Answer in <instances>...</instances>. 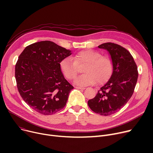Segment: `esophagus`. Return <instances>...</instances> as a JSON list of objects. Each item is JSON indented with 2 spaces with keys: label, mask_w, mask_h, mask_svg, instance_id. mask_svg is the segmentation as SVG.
<instances>
[{
  "label": "esophagus",
  "mask_w": 153,
  "mask_h": 153,
  "mask_svg": "<svg viewBox=\"0 0 153 153\" xmlns=\"http://www.w3.org/2000/svg\"><path fill=\"white\" fill-rule=\"evenodd\" d=\"M76 89H81V90H84L85 88L84 87H75Z\"/></svg>",
  "instance_id": "1"
}]
</instances>
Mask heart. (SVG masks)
Returning <instances> with one entry per match:
<instances>
[{
  "label": "heart",
  "instance_id": "heart-1",
  "mask_svg": "<svg viewBox=\"0 0 153 153\" xmlns=\"http://www.w3.org/2000/svg\"><path fill=\"white\" fill-rule=\"evenodd\" d=\"M84 74L78 76L74 83L79 86L92 85L97 82L98 85L105 83L113 72L112 60L108 56L94 50H86L77 53L72 59L70 57L64 58L60 63V69L63 75L68 80L75 78L79 72L78 66L84 65Z\"/></svg>",
  "mask_w": 153,
  "mask_h": 153
}]
</instances>
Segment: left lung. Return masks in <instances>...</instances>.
Returning a JSON list of instances; mask_svg holds the SVG:
<instances>
[{
    "instance_id": "obj_1",
    "label": "left lung",
    "mask_w": 153,
    "mask_h": 153,
    "mask_svg": "<svg viewBox=\"0 0 153 153\" xmlns=\"http://www.w3.org/2000/svg\"><path fill=\"white\" fill-rule=\"evenodd\" d=\"M98 47L109 52L113 62V73L95 97L88 101V105L95 113L108 116L121 109L130 99L138 72L132 55L123 46L108 42Z\"/></svg>"
}]
</instances>
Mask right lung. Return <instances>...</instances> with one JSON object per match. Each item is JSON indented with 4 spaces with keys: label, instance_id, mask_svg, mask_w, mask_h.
Wrapping results in <instances>:
<instances>
[{
    "label": "right lung",
    "instance_id": "1",
    "mask_svg": "<svg viewBox=\"0 0 153 153\" xmlns=\"http://www.w3.org/2000/svg\"><path fill=\"white\" fill-rule=\"evenodd\" d=\"M71 54L50 41L27 46L15 64V76L23 100L38 113L53 115L62 109L74 87L60 69L62 59Z\"/></svg>",
    "mask_w": 153,
    "mask_h": 153
}]
</instances>
